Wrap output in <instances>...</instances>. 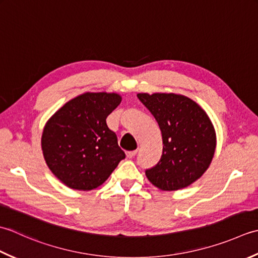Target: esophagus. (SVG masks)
<instances>
[{
  "label": "esophagus",
  "instance_id": "1",
  "mask_svg": "<svg viewBox=\"0 0 258 258\" xmlns=\"http://www.w3.org/2000/svg\"><path fill=\"white\" fill-rule=\"evenodd\" d=\"M125 155H127L128 158H134V157L137 155V150H133V151H127V152H125Z\"/></svg>",
  "mask_w": 258,
  "mask_h": 258
}]
</instances>
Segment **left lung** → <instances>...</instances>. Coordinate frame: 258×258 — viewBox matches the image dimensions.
<instances>
[{
	"instance_id": "obj_1",
	"label": "left lung",
	"mask_w": 258,
	"mask_h": 258,
	"mask_svg": "<svg viewBox=\"0 0 258 258\" xmlns=\"http://www.w3.org/2000/svg\"><path fill=\"white\" fill-rule=\"evenodd\" d=\"M154 115L162 136V155L146 169L148 179L162 190H177L207 170L216 148V135L206 112L181 94L138 93Z\"/></svg>"
}]
</instances>
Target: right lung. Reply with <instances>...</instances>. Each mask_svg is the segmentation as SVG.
<instances>
[{
  "instance_id": "add662e5",
  "label": "right lung",
  "mask_w": 258,
  "mask_h": 258,
  "mask_svg": "<svg viewBox=\"0 0 258 258\" xmlns=\"http://www.w3.org/2000/svg\"><path fill=\"white\" fill-rule=\"evenodd\" d=\"M121 102L117 93H83L54 113L42 135L50 170L78 190H91L108 179L124 151L106 119Z\"/></svg>"
}]
</instances>
